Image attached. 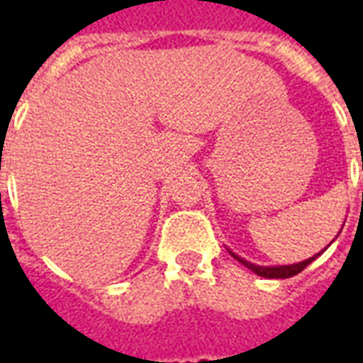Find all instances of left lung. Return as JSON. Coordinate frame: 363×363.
Wrapping results in <instances>:
<instances>
[{
	"label": "left lung",
	"mask_w": 363,
	"mask_h": 363,
	"mask_svg": "<svg viewBox=\"0 0 363 363\" xmlns=\"http://www.w3.org/2000/svg\"><path fill=\"white\" fill-rule=\"evenodd\" d=\"M241 264H245L247 268H251L252 272L259 274V276H264V278H291V276H296L299 274L303 268H307L311 264L313 260L317 259V255L311 257V259L303 260V262H299V264H289V267H257V264H251V262H247V260L239 259L237 255H233Z\"/></svg>",
	"instance_id": "obj_1"
}]
</instances>
